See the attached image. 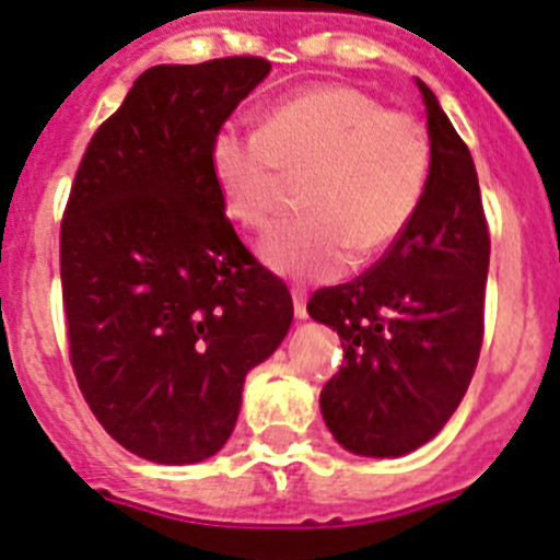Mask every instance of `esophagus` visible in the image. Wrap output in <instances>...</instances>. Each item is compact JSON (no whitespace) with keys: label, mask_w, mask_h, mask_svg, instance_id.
I'll use <instances>...</instances> for the list:
<instances>
[{"label":"esophagus","mask_w":560,"mask_h":560,"mask_svg":"<svg viewBox=\"0 0 560 560\" xmlns=\"http://www.w3.org/2000/svg\"><path fill=\"white\" fill-rule=\"evenodd\" d=\"M293 296V313H296V318H307V291L304 288H293L291 291Z\"/></svg>","instance_id":"34e87169"}]
</instances>
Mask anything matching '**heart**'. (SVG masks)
<instances>
[{
    "mask_svg": "<svg viewBox=\"0 0 560 560\" xmlns=\"http://www.w3.org/2000/svg\"><path fill=\"white\" fill-rule=\"evenodd\" d=\"M209 165L236 223L264 231L304 179L299 218L261 242L267 267L329 280L386 250L417 218L433 171L430 136L411 114L386 110L353 86H313L280 100L261 130L220 127Z\"/></svg>",
    "mask_w": 560,
    "mask_h": 560,
    "instance_id": "1",
    "label": "heart"
}]
</instances>
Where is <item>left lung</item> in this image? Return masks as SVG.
Masks as SVG:
<instances>
[{
	"label": "left lung",
	"instance_id": "obj_1",
	"mask_svg": "<svg viewBox=\"0 0 560 560\" xmlns=\"http://www.w3.org/2000/svg\"><path fill=\"white\" fill-rule=\"evenodd\" d=\"M417 84L433 147L417 218L368 272L307 302L346 353L320 389V413L337 444L364 457L408 455L441 433L485 335L490 231L474 158L430 86Z\"/></svg>",
	"mask_w": 560,
	"mask_h": 560
}]
</instances>
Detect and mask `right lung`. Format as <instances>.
<instances>
[{
  "mask_svg": "<svg viewBox=\"0 0 560 560\" xmlns=\"http://www.w3.org/2000/svg\"><path fill=\"white\" fill-rule=\"evenodd\" d=\"M261 57L158 65L97 127L59 234L70 364L105 433L165 466L223 450L245 375L293 318L285 282L242 245L212 136L269 75Z\"/></svg>",
  "mask_w": 560,
  "mask_h": 560,
  "instance_id": "obj_1",
  "label": "right lung"
}]
</instances>
